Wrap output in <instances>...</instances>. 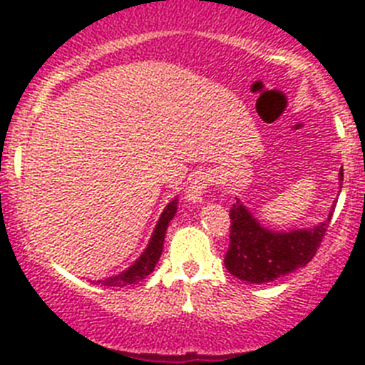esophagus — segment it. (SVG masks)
Segmentation results:
<instances>
[{"mask_svg":"<svg viewBox=\"0 0 365 365\" xmlns=\"http://www.w3.org/2000/svg\"><path fill=\"white\" fill-rule=\"evenodd\" d=\"M206 188H210V179L206 175H195L190 180L188 188H186V199L188 202L193 205H199L202 201V195H205Z\"/></svg>","mask_w":365,"mask_h":365,"instance_id":"34e87169","label":"esophagus"}]
</instances>
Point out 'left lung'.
Returning a JSON list of instances; mask_svg holds the SVG:
<instances>
[{"instance_id":"1","label":"left lung","mask_w":365,"mask_h":365,"mask_svg":"<svg viewBox=\"0 0 365 365\" xmlns=\"http://www.w3.org/2000/svg\"><path fill=\"white\" fill-rule=\"evenodd\" d=\"M344 180V170H340ZM341 188V186H340ZM331 214L325 222L307 230L274 232L257 222L237 201L230 208V245L225 267L235 278L248 283H269L305 267L320 248Z\"/></svg>"}]
</instances>
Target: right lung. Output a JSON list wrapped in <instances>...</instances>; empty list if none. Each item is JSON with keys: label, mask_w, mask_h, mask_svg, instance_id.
Segmentation results:
<instances>
[{"label": "right lung", "mask_w": 365, "mask_h": 365, "mask_svg": "<svg viewBox=\"0 0 365 365\" xmlns=\"http://www.w3.org/2000/svg\"><path fill=\"white\" fill-rule=\"evenodd\" d=\"M177 201H179V199L175 197L168 202V206L164 208L163 214H160L159 221H157V227H155L153 234H151V240L150 243H148L146 250L140 254V257L135 261L133 265H131L128 270H124V272L117 274V276H111V278H106V279H98L96 283H100V285H104V287H128V285H133V283L143 282L146 276H150V274L153 272L155 265L159 263V257L160 254H163L166 228L177 212Z\"/></svg>", "instance_id": "right-lung-1"}]
</instances>
